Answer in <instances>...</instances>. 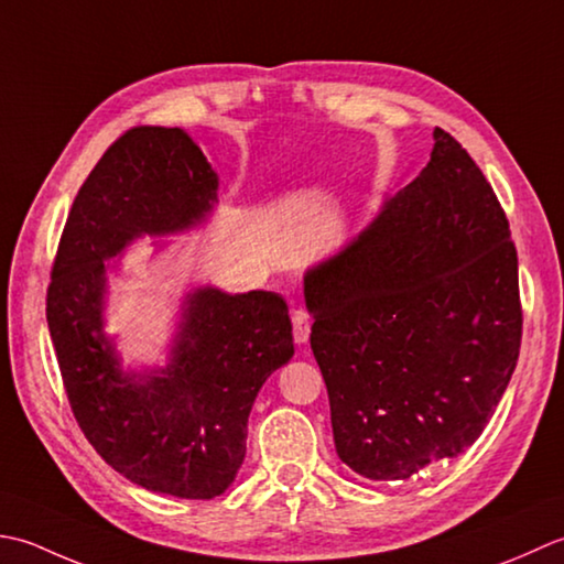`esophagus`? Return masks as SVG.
I'll return each instance as SVG.
<instances>
[{
    "instance_id": "esophagus-1",
    "label": "esophagus",
    "mask_w": 564,
    "mask_h": 564,
    "mask_svg": "<svg viewBox=\"0 0 564 564\" xmlns=\"http://www.w3.org/2000/svg\"><path fill=\"white\" fill-rule=\"evenodd\" d=\"M292 328H294L296 346H304L308 340V333H312V321H308V314L304 308H294L292 312Z\"/></svg>"
}]
</instances>
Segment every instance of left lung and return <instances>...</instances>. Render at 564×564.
<instances>
[{
  "label": "left lung",
  "instance_id": "obj_1",
  "mask_svg": "<svg viewBox=\"0 0 564 564\" xmlns=\"http://www.w3.org/2000/svg\"><path fill=\"white\" fill-rule=\"evenodd\" d=\"M433 138L421 175L304 278L336 453L367 479H409L473 445L521 350L509 218L465 148Z\"/></svg>",
  "mask_w": 564,
  "mask_h": 564
}]
</instances>
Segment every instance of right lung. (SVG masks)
Returning <instances> with one entry per match:
<instances>
[{
  "label": "right lung",
  "mask_w": 564,
  "mask_h": 564,
  "mask_svg": "<svg viewBox=\"0 0 564 564\" xmlns=\"http://www.w3.org/2000/svg\"><path fill=\"white\" fill-rule=\"evenodd\" d=\"M216 172L182 129L135 126L79 187L57 243L45 318L63 387L91 447L151 491L214 499L246 457L248 416L265 379L294 355L286 302L274 292L187 296L165 370H121L101 333L105 260L138 236L199 224Z\"/></svg>",
  "instance_id": "obj_1"
}]
</instances>
